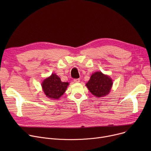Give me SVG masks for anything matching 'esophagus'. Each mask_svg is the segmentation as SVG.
Masks as SVG:
<instances>
[{
  "label": "esophagus",
  "mask_w": 151,
  "mask_h": 151,
  "mask_svg": "<svg viewBox=\"0 0 151 151\" xmlns=\"http://www.w3.org/2000/svg\"><path fill=\"white\" fill-rule=\"evenodd\" d=\"M73 81H74L75 83H80V79H79V78H77V79H74Z\"/></svg>",
  "instance_id": "34e87169"
}]
</instances>
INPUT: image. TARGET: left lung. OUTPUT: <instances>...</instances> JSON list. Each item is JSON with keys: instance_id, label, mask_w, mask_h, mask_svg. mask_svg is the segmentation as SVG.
Listing matches in <instances>:
<instances>
[{"instance_id": "obj_1", "label": "left lung", "mask_w": 151, "mask_h": 151, "mask_svg": "<svg viewBox=\"0 0 151 151\" xmlns=\"http://www.w3.org/2000/svg\"><path fill=\"white\" fill-rule=\"evenodd\" d=\"M112 85L111 79L100 71L94 73L86 84L89 91L93 96L98 97H104L108 94Z\"/></svg>"}]
</instances>
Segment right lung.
<instances>
[{
    "instance_id": "1",
    "label": "right lung",
    "mask_w": 151,
    "mask_h": 151,
    "mask_svg": "<svg viewBox=\"0 0 151 151\" xmlns=\"http://www.w3.org/2000/svg\"><path fill=\"white\" fill-rule=\"evenodd\" d=\"M68 83L62 82L60 78L55 74H52L42 83L43 90L46 96L50 99H58L67 89Z\"/></svg>"
}]
</instances>
